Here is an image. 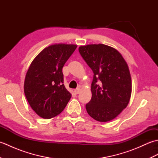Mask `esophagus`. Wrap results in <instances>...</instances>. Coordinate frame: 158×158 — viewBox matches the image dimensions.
Listing matches in <instances>:
<instances>
[{"label":"esophagus","mask_w":158,"mask_h":158,"mask_svg":"<svg viewBox=\"0 0 158 158\" xmlns=\"http://www.w3.org/2000/svg\"><path fill=\"white\" fill-rule=\"evenodd\" d=\"M80 90H81V89H80V88H77V89H75V94H79V92H80Z\"/></svg>","instance_id":"esophagus-1"}]
</instances>
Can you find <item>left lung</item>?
Instances as JSON below:
<instances>
[{
    "label": "left lung",
    "instance_id": "1",
    "mask_svg": "<svg viewBox=\"0 0 158 158\" xmlns=\"http://www.w3.org/2000/svg\"><path fill=\"white\" fill-rule=\"evenodd\" d=\"M79 52L94 73L87 112L98 122H109L129 103L132 81L128 66L117 49L104 44L80 46Z\"/></svg>",
    "mask_w": 158,
    "mask_h": 158
}]
</instances>
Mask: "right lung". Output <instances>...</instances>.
<instances>
[{
  "mask_svg": "<svg viewBox=\"0 0 158 158\" xmlns=\"http://www.w3.org/2000/svg\"><path fill=\"white\" fill-rule=\"evenodd\" d=\"M77 47L63 43L50 45L36 56L29 67L24 94L30 106L42 118L59 115L71 98L63 83L62 68Z\"/></svg>",
  "mask_w": 158,
  "mask_h": 158,
  "instance_id": "1",
  "label": "right lung"
}]
</instances>
